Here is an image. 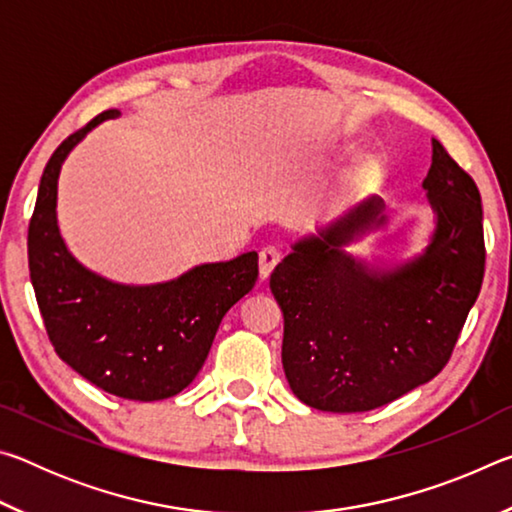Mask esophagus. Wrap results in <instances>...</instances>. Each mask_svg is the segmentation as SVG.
<instances>
[{
    "mask_svg": "<svg viewBox=\"0 0 512 512\" xmlns=\"http://www.w3.org/2000/svg\"><path fill=\"white\" fill-rule=\"evenodd\" d=\"M280 259H282V253L275 246H266L259 250V277L266 280V277L273 273V268L280 264Z\"/></svg>",
    "mask_w": 512,
    "mask_h": 512,
    "instance_id": "34e87169",
    "label": "esophagus"
}]
</instances>
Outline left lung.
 I'll return each mask as SVG.
<instances>
[{"instance_id":"left-lung-1","label":"left lung","mask_w":512,"mask_h":512,"mask_svg":"<svg viewBox=\"0 0 512 512\" xmlns=\"http://www.w3.org/2000/svg\"><path fill=\"white\" fill-rule=\"evenodd\" d=\"M422 187L436 212L429 246L393 268L368 266L348 246L384 225L372 196L293 244L271 273L284 314L282 366L311 409L359 413L397 400L447 366L479 298L485 246L481 194L470 173L431 140Z\"/></svg>"}]
</instances>
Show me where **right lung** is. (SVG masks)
Segmentation results:
<instances>
[{
	"mask_svg": "<svg viewBox=\"0 0 512 512\" xmlns=\"http://www.w3.org/2000/svg\"><path fill=\"white\" fill-rule=\"evenodd\" d=\"M117 115L101 112L49 158L29 223V271L58 357L106 393L155 402L192 384L223 316L255 287L259 268L253 250L131 287L92 273L69 253L56 221L60 164L94 126Z\"/></svg>",
	"mask_w": 512,
	"mask_h": 512,
	"instance_id": "add662e5",
	"label": "right lung"
}]
</instances>
